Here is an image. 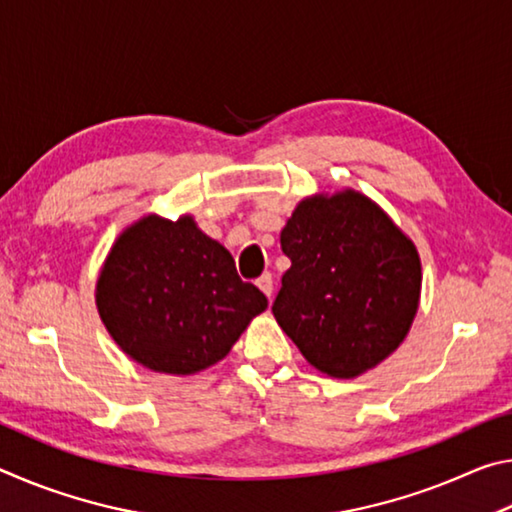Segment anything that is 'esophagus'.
Instances as JSON below:
<instances>
[{
    "instance_id": "1",
    "label": "esophagus",
    "mask_w": 512,
    "mask_h": 512,
    "mask_svg": "<svg viewBox=\"0 0 512 512\" xmlns=\"http://www.w3.org/2000/svg\"><path fill=\"white\" fill-rule=\"evenodd\" d=\"M257 287L264 291V296L271 300L273 296V275L271 273H264L262 277H257Z\"/></svg>"
}]
</instances>
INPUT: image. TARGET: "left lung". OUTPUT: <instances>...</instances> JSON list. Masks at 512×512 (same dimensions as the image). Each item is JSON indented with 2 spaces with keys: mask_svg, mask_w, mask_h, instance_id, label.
Wrapping results in <instances>:
<instances>
[{
  "mask_svg": "<svg viewBox=\"0 0 512 512\" xmlns=\"http://www.w3.org/2000/svg\"><path fill=\"white\" fill-rule=\"evenodd\" d=\"M280 244L291 268L273 314L311 366L350 379L404 341L418 311L420 257L370 198L352 189L305 198Z\"/></svg>",
  "mask_w": 512,
  "mask_h": 512,
  "instance_id": "1",
  "label": "left lung"
}]
</instances>
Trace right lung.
Wrapping results in <instances>:
<instances>
[{
	"label": "right lung",
	"instance_id": "obj_1",
	"mask_svg": "<svg viewBox=\"0 0 512 512\" xmlns=\"http://www.w3.org/2000/svg\"><path fill=\"white\" fill-rule=\"evenodd\" d=\"M268 300L192 216H144L112 246L97 282L103 325L128 357L192 375L221 361Z\"/></svg>",
	"mask_w": 512,
	"mask_h": 512
}]
</instances>
